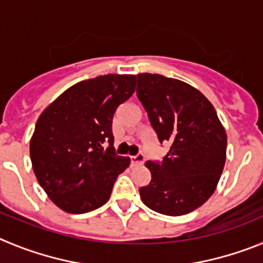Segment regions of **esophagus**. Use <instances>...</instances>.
<instances>
[{"label": "esophagus", "instance_id": "1", "mask_svg": "<svg viewBox=\"0 0 263 263\" xmlns=\"http://www.w3.org/2000/svg\"><path fill=\"white\" fill-rule=\"evenodd\" d=\"M144 161H145V156H144V153H137L136 156H132L131 157V162L134 165H141L144 164Z\"/></svg>", "mask_w": 263, "mask_h": 263}]
</instances>
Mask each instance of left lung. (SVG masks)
Returning a JSON list of instances; mask_svg holds the SVG:
<instances>
[{
	"label": "left lung",
	"mask_w": 263,
	"mask_h": 263,
	"mask_svg": "<svg viewBox=\"0 0 263 263\" xmlns=\"http://www.w3.org/2000/svg\"><path fill=\"white\" fill-rule=\"evenodd\" d=\"M137 98L167 155L146 161L140 187L146 207L169 216L194 211L214 194L226 164L227 134L211 102L195 87L161 74H137Z\"/></svg>",
	"instance_id": "left-lung-1"
}]
</instances>
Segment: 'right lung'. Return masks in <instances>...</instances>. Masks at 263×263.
I'll return each mask as SVG.
<instances>
[{
  "label": "right lung",
  "mask_w": 263,
  "mask_h": 263,
  "mask_svg": "<svg viewBox=\"0 0 263 263\" xmlns=\"http://www.w3.org/2000/svg\"><path fill=\"white\" fill-rule=\"evenodd\" d=\"M136 76L106 74L77 82L42 112L30 141L37 182L63 211L85 214L105 204L129 165L115 153L112 118L135 93ZM109 146L103 149V143Z\"/></svg>",
  "instance_id": "right-lung-1"
}]
</instances>
